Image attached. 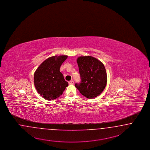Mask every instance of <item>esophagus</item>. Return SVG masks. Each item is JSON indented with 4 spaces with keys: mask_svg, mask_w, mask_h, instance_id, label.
Wrapping results in <instances>:
<instances>
[{
    "mask_svg": "<svg viewBox=\"0 0 150 150\" xmlns=\"http://www.w3.org/2000/svg\"><path fill=\"white\" fill-rule=\"evenodd\" d=\"M69 83L70 85H73V84L74 83V81L73 80H71V81H69Z\"/></svg>",
    "mask_w": 150,
    "mask_h": 150,
    "instance_id": "34e87169",
    "label": "esophagus"
}]
</instances>
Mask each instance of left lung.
I'll return each instance as SVG.
<instances>
[{
  "instance_id": "1",
  "label": "left lung",
  "mask_w": 150,
  "mask_h": 150,
  "mask_svg": "<svg viewBox=\"0 0 150 150\" xmlns=\"http://www.w3.org/2000/svg\"><path fill=\"white\" fill-rule=\"evenodd\" d=\"M81 82L75 86L87 98L98 96L106 87L107 74L103 64L91 57H79L77 59Z\"/></svg>"
}]
</instances>
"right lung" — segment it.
<instances>
[{
	"label": "right lung",
	"mask_w": 150,
	"mask_h": 150,
	"mask_svg": "<svg viewBox=\"0 0 150 150\" xmlns=\"http://www.w3.org/2000/svg\"><path fill=\"white\" fill-rule=\"evenodd\" d=\"M67 56H55L47 59L36 69L34 81L37 91L45 99L54 100L62 95L68 83L60 68Z\"/></svg>",
	"instance_id": "add662e5"
}]
</instances>
